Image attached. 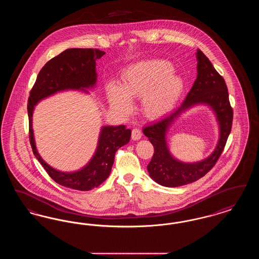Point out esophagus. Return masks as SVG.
Masks as SVG:
<instances>
[{"label":"esophagus","instance_id":"obj_1","mask_svg":"<svg viewBox=\"0 0 259 259\" xmlns=\"http://www.w3.org/2000/svg\"><path fill=\"white\" fill-rule=\"evenodd\" d=\"M142 137V130L139 128H134L132 130V139L133 140H139Z\"/></svg>","mask_w":259,"mask_h":259}]
</instances>
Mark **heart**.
Here are the masks:
<instances>
[{"mask_svg": "<svg viewBox=\"0 0 259 259\" xmlns=\"http://www.w3.org/2000/svg\"><path fill=\"white\" fill-rule=\"evenodd\" d=\"M174 73L172 64L164 60H146L128 66L122 74V85L111 81L106 92L111 108L129 114L130 98L142 99L145 113L159 117L171 111L184 90V80Z\"/></svg>", "mask_w": 259, "mask_h": 259, "instance_id": "heart-1", "label": "heart"}]
</instances>
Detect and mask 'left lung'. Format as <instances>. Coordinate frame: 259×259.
<instances>
[{
    "label": "left lung",
    "instance_id": "obj_1",
    "mask_svg": "<svg viewBox=\"0 0 259 259\" xmlns=\"http://www.w3.org/2000/svg\"><path fill=\"white\" fill-rule=\"evenodd\" d=\"M196 56L197 78L182 106L143 129L154 148V153L148 165L149 176L157 184L167 187L194 183L209 172L221 157L232 128L233 109L225 80L201 50H197ZM198 102H206L214 109L220 122L221 138L215 151L207 160L192 164L182 163L169 154L164 141L165 131L182 111Z\"/></svg>",
    "mask_w": 259,
    "mask_h": 259
}]
</instances>
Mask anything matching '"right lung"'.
Wrapping results in <instances>:
<instances>
[{"label":"right lung","instance_id":"obj_1","mask_svg":"<svg viewBox=\"0 0 259 259\" xmlns=\"http://www.w3.org/2000/svg\"><path fill=\"white\" fill-rule=\"evenodd\" d=\"M104 54V51L93 49H69L63 51L41 68L28 99L29 140L33 153L55 183L80 191L91 190L108 179L115 152L130 141L131 130L125 125L103 127L98 148L91 161L80 171L62 172L51 168L37 153L32 129V114L39 100L57 91L93 87L96 82V60Z\"/></svg>","mask_w":259,"mask_h":259}]
</instances>
